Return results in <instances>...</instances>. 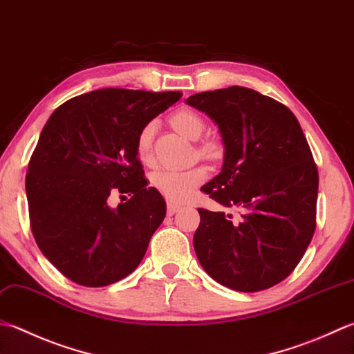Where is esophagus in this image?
<instances>
[{
	"instance_id": "1",
	"label": "esophagus",
	"mask_w": 354,
	"mask_h": 354,
	"mask_svg": "<svg viewBox=\"0 0 354 354\" xmlns=\"http://www.w3.org/2000/svg\"><path fill=\"white\" fill-rule=\"evenodd\" d=\"M179 209H181V207L170 203V204H167V214H169V216H173V214L179 212Z\"/></svg>"
}]
</instances>
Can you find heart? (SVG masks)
Returning a JSON list of instances; mask_svg holds the SVG:
<instances>
[{"instance_id": "1", "label": "heart", "mask_w": 354, "mask_h": 354, "mask_svg": "<svg viewBox=\"0 0 354 354\" xmlns=\"http://www.w3.org/2000/svg\"><path fill=\"white\" fill-rule=\"evenodd\" d=\"M171 126L189 140H198L205 129V122L201 115L192 109H179L170 116ZM155 122L145 124L136 140V155L142 162L150 164L151 136H153ZM199 151L209 158H219L223 153L221 144L214 140H207L199 145ZM207 178V169L203 165L185 170H159L151 176V184L170 203H184L192 196L196 187Z\"/></svg>"}]
</instances>
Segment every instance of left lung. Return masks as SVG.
<instances>
[{
  "label": "left lung",
  "instance_id": "1",
  "mask_svg": "<svg viewBox=\"0 0 354 354\" xmlns=\"http://www.w3.org/2000/svg\"><path fill=\"white\" fill-rule=\"evenodd\" d=\"M187 104L209 115L224 144V164L203 189L232 214L198 209L193 247L212 278L236 292H261L299 264L316 228L319 176L292 110L256 90L233 86Z\"/></svg>",
  "mask_w": 354,
  "mask_h": 354
}]
</instances>
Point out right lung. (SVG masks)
<instances>
[{"label": "right lung", "mask_w": 354, "mask_h": 354, "mask_svg": "<svg viewBox=\"0 0 354 354\" xmlns=\"http://www.w3.org/2000/svg\"><path fill=\"white\" fill-rule=\"evenodd\" d=\"M181 92L100 88L55 110L26 176L30 227L39 250L71 281L104 287L140 266L165 216L136 155L145 124ZM131 198L116 207L111 196Z\"/></svg>", "instance_id": "1"}]
</instances>
